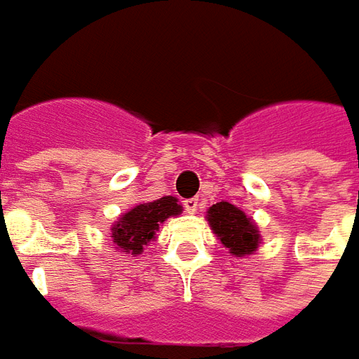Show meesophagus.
Wrapping results in <instances>:
<instances>
[{
  "label": "esophagus",
  "mask_w": 359,
  "mask_h": 359,
  "mask_svg": "<svg viewBox=\"0 0 359 359\" xmlns=\"http://www.w3.org/2000/svg\"><path fill=\"white\" fill-rule=\"evenodd\" d=\"M184 210H187L188 214H196V210H198L196 198H188V200H184Z\"/></svg>",
  "instance_id": "esophagus-1"
}]
</instances>
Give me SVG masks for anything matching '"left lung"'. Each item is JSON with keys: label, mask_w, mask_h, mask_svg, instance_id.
<instances>
[{"label": "left lung", "mask_w": 359, "mask_h": 359, "mask_svg": "<svg viewBox=\"0 0 359 359\" xmlns=\"http://www.w3.org/2000/svg\"><path fill=\"white\" fill-rule=\"evenodd\" d=\"M212 231L235 257H247L258 249L260 233L255 222L243 210L229 202H217L208 210Z\"/></svg>", "instance_id": "obj_1"}]
</instances>
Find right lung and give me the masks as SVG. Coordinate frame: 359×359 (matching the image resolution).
<instances>
[{
	"label": "right lung",
	"mask_w": 359,
	"mask_h": 359,
	"mask_svg": "<svg viewBox=\"0 0 359 359\" xmlns=\"http://www.w3.org/2000/svg\"><path fill=\"white\" fill-rule=\"evenodd\" d=\"M182 205L177 204L175 196H163L154 202H145L132 208L130 212L122 214L118 222L110 227L114 249L124 255H142L144 247L155 233L159 231V223H163L171 215H179Z\"/></svg>",
	"instance_id": "add662e5"
}]
</instances>
